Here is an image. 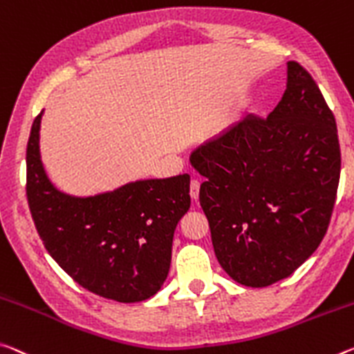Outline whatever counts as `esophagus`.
<instances>
[{"label": "esophagus", "instance_id": "obj_1", "mask_svg": "<svg viewBox=\"0 0 354 354\" xmlns=\"http://www.w3.org/2000/svg\"><path fill=\"white\" fill-rule=\"evenodd\" d=\"M198 195H200V181L198 179H192V181H190V197H192V200H198Z\"/></svg>", "mask_w": 354, "mask_h": 354}]
</instances>
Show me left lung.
<instances>
[{
	"mask_svg": "<svg viewBox=\"0 0 354 354\" xmlns=\"http://www.w3.org/2000/svg\"><path fill=\"white\" fill-rule=\"evenodd\" d=\"M218 263L252 288L288 277L322 243L340 178L333 111L312 75L287 63L266 120L249 115L190 154Z\"/></svg>",
	"mask_w": 354,
	"mask_h": 354,
	"instance_id": "8db88e82",
	"label": "left lung"
}]
</instances>
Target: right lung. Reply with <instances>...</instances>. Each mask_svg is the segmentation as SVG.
I'll return each instance as SVG.
<instances>
[{
  "label": "right lung",
  "instance_id": "1",
  "mask_svg": "<svg viewBox=\"0 0 354 354\" xmlns=\"http://www.w3.org/2000/svg\"><path fill=\"white\" fill-rule=\"evenodd\" d=\"M41 118L26 147V198L47 252L94 295L118 302L151 298L168 276L173 233L190 207L189 175L129 183L85 198L63 194L42 167Z\"/></svg>",
  "mask_w": 354,
  "mask_h": 354
}]
</instances>
